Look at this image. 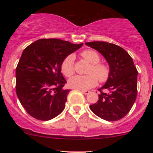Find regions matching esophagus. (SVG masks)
Segmentation results:
<instances>
[{"label":"esophagus","mask_w":153,"mask_h":153,"mask_svg":"<svg viewBox=\"0 0 153 153\" xmlns=\"http://www.w3.org/2000/svg\"><path fill=\"white\" fill-rule=\"evenodd\" d=\"M80 91H81V92L82 93V94H85V95H87V94H88L89 93H90V91H84V90H80Z\"/></svg>","instance_id":"34e87169"}]
</instances>
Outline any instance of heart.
I'll return each mask as SVG.
<instances>
[{
	"instance_id": "1",
	"label": "heart",
	"mask_w": 153,
	"mask_h": 153,
	"mask_svg": "<svg viewBox=\"0 0 153 153\" xmlns=\"http://www.w3.org/2000/svg\"><path fill=\"white\" fill-rule=\"evenodd\" d=\"M81 56L91 64L87 71V75H75L68 80V85L78 90H88L95 87L99 81L104 82L109 76V69L106 65L101 64L99 54L94 50H85ZM61 71L66 77H71L74 73V57L68 55L63 59L61 64ZM98 78L97 79V78Z\"/></svg>"
}]
</instances>
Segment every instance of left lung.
Wrapping results in <instances>:
<instances>
[{"label": "left lung", "instance_id": "obj_1", "mask_svg": "<svg viewBox=\"0 0 153 153\" xmlns=\"http://www.w3.org/2000/svg\"><path fill=\"white\" fill-rule=\"evenodd\" d=\"M97 50L109 66V76L100 88L97 103L90 105L96 116L106 121H117L129 113L137 93V71L126 50L114 44L105 42H85ZM102 90L108 91L103 93Z\"/></svg>", "mask_w": 153, "mask_h": 153}]
</instances>
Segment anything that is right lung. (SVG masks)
<instances>
[{"mask_svg":"<svg viewBox=\"0 0 153 153\" xmlns=\"http://www.w3.org/2000/svg\"><path fill=\"white\" fill-rule=\"evenodd\" d=\"M82 45L41 39L24 49L16 69V90L29 115L48 121L64 110L71 91L63 88L66 80L61 73V64Z\"/></svg>","mask_w":153,"mask_h":153,"instance_id":"right-lung-1","label":"right lung"}]
</instances>
